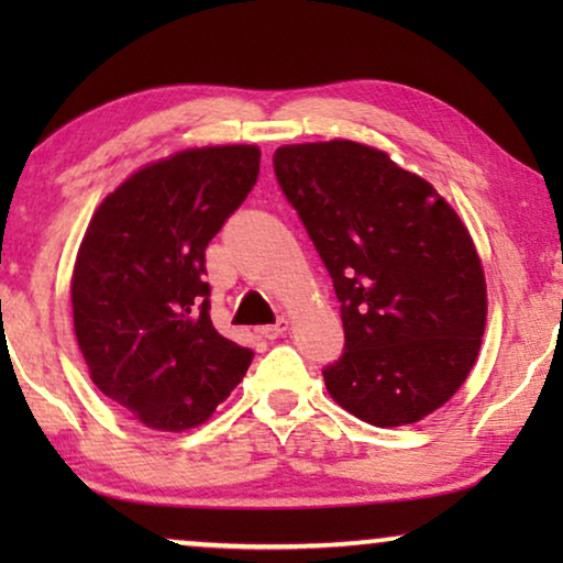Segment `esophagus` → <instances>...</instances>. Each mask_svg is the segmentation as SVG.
<instances>
[{
    "label": "esophagus",
    "mask_w": 563,
    "mask_h": 563,
    "mask_svg": "<svg viewBox=\"0 0 563 563\" xmlns=\"http://www.w3.org/2000/svg\"><path fill=\"white\" fill-rule=\"evenodd\" d=\"M284 333H287V320L279 318L274 322V325H264L261 328V335L266 338V341H276V338H282Z\"/></svg>",
    "instance_id": "34e87169"
}]
</instances>
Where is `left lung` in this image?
I'll use <instances>...</instances> for the list:
<instances>
[{
	"mask_svg": "<svg viewBox=\"0 0 563 563\" xmlns=\"http://www.w3.org/2000/svg\"><path fill=\"white\" fill-rule=\"evenodd\" d=\"M276 181L325 264L345 345L330 397L376 428L456 395L487 322V284L459 214L418 174L353 141L284 145Z\"/></svg>",
	"mask_w": 563,
	"mask_h": 563,
	"instance_id": "8db88e82",
	"label": "left lung"
}]
</instances>
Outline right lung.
Instances as JSON below:
<instances>
[{"label": "right lung", "instance_id": "add662e5", "mask_svg": "<svg viewBox=\"0 0 563 563\" xmlns=\"http://www.w3.org/2000/svg\"><path fill=\"white\" fill-rule=\"evenodd\" d=\"M256 145L181 151L99 205L76 256L74 330L91 382L156 430L195 428L253 351L210 320L205 251L258 179Z\"/></svg>", "mask_w": 563, "mask_h": 563}]
</instances>
